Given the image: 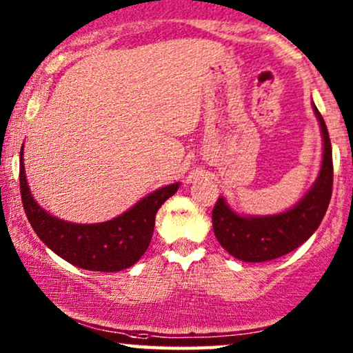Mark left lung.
Returning <instances> with one entry per match:
<instances>
[{
	"mask_svg": "<svg viewBox=\"0 0 353 353\" xmlns=\"http://www.w3.org/2000/svg\"><path fill=\"white\" fill-rule=\"evenodd\" d=\"M324 137V160L317 181L299 205L276 216L243 218L230 210L223 198L213 208V230L219 244L234 258L264 263L288 254L305 243L317 230L332 196V145L321 112L314 105Z\"/></svg>",
	"mask_w": 353,
	"mask_h": 353,
	"instance_id": "obj_1",
	"label": "left lung"
}]
</instances>
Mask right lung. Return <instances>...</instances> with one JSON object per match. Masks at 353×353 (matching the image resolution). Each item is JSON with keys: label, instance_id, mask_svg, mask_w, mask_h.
Listing matches in <instances>:
<instances>
[{"label": "right lung", "instance_id": "obj_1", "mask_svg": "<svg viewBox=\"0 0 353 353\" xmlns=\"http://www.w3.org/2000/svg\"><path fill=\"white\" fill-rule=\"evenodd\" d=\"M19 190L24 213L34 233L49 250L87 271L117 272L142 258L150 244L157 211L178 190V183L157 190L134 208L99 225H74L51 216L31 196L19 153Z\"/></svg>", "mask_w": 353, "mask_h": 353}]
</instances>
